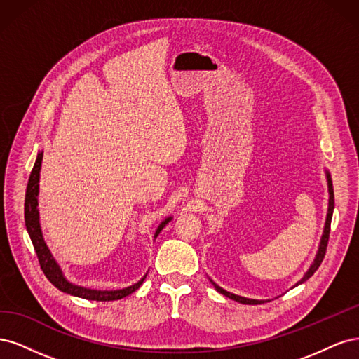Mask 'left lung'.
<instances>
[{
    "instance_id": "1",
    "label": "left lung",
    "mask_w": 359,
    "mask_h": 359,
    "mask_svg": "<svg viewBox=\"0 0 359 359\" xmlns=\"http://www.w3.org/2000/svg\"><path fill=\"white\" fill-rule=\"evenodd\" d=\"M327 178H328V190H330V205H328V215H327V223H325V229H323V235H322V240H320V245H319V252L316 255V259H314L313 265L310 266V269L307 271V274L301 278V281H298V285L304 283V281L309 280L314 273H316V269L320 266L322 260L325 257V253H327V247H328V240H330V232H331V219H332V211H334V189H332V181H331V177L330 173H327ZM214 287L219 290L220 293H223L224 297L231 298L233 301H238L241 304H250V306H255V304H264V301H257V299H248V298H244V297H238V295H233V293L227 292L224 289H222L220 286H217L215 283H212Z\"/></svg>"
}]
</instances>
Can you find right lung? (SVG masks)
<instances>
[{
  "label": "right lung",
  "instance_id": "right-lung-1",
  "mask_svg": "<svg viewBox=\"0 0 359 359\" xmlns=\"http://www.w3.org/2000/svg\"><path fill=\"white\" fill-rule=\"evenodd\" d=\"M41 158L43 153L37 154L34 168L31 170V175L28 180V186H27V193H25V224H27V231L31 236L32 245H34V250L39 257V264L43 273L48 277L50 283L58 287L61 292L70 293V295L85 298V299H91V301H115V299H121L130 293H133L135 290L139 289V286L144 283L145 277L137 281L136 285L126 287V289H119V290H93V289H86L81 286H74L62 277V273L60 266L57 265L55 260H53L49 248L45 244V240H43V235L40 231V223H39V210H37V194H39V178H40V168H41ZM170 222V217L163 222L158 229L156 232V236L160 233V231Z\"/></svg>",
  "mask_w": 359,
  "mask_h": 359
}]
</instances>
